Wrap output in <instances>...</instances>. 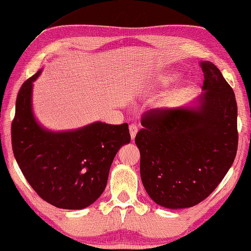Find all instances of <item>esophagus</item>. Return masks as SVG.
<instances>
[{
  "label": "esophagus",
  "mask_w": 251,
  "mask_h": 251,
  "mask_svg": "<svg viewBox=\"0 0 251 251\" xmlns=\"http://www.w3.org/2000/svg\"><path fill=\"white\" fill-rule=\"evenodd\" d=\"M129 130H130V136L132 140L135 139V135L137 133V126L135 125H130L129 126Z\"/></svg>",
  "instance_id": "1"
}]
</instances>
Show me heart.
<instances>
[{"label":"heart","instance_id":"obj_1","mask_svg":"<svg viewBox=\"0 0 251 251\" xmlns=\"http://www.w3.org/2000/svg\"><path fill=\"white\" fill-rule=\"evenodd\" d=\"M175 78H176L175 74H169L167 75L168 80H173ZM187 89H188L187 85H183V86H180V88H177L176 91H173L172 93L169 95L165 100H163V106H166V107L176 106L178 103V101L181 100L183 94L185 93Z\"/></svg>","mask_w":251,"mask_h":251}]
</instances>
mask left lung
<instances>
[{"instance_id": "8db88e82", "label": "left lung", "mask_w": 251, "mask_h": 251, "mask_svg": "<svg viewBox=\"0 0 251 251\" xmlns=\"http://www.w3.org/2000/svg\"><path fill=\"white\" fill-rule=\"evenodd\" d=\"M202 93L184 107L143 116L135 136L141 178L150 197L169 209L190 208L216 190L236 156L237 105L216 65L201 61Z\"/></svg>"}]
</instances>
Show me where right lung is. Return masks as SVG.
I'll list each match as a JSON object with an SVG mask.
<instances>
[{
	"mask_svg": "<svg viewBox=\"0 0 251 251\" xmlns=\"http://www.w3.org/2000/svg\"><path fill=\"white\" fill-rule=\"evenodd\" d=\"M20 88L12 124L14 156L38 195L61 209H83L103 194L117 151L129 144L127 124L96 121L75 130L50 131L34 117L33 82Z\"/></svg>",
	"mask_w": 251,
	"mask_h": 251,
	"instance_id": "obj_1",
	"label": "right lung"
}]
</instances>
